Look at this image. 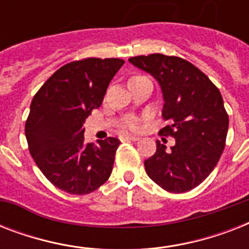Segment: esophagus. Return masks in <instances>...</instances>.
Masks as SVG:
<instances>
[{
  "label": "esophagus",
  "mask_w": 249,
  "mask_h": 249,
  "mask_svg": "<svg viewBox=\"0 0 249 249\" xmlns=\"http://www.w3.org/2000/svg\"><path fill=\"white\" fill-rule=\"evenodd\" d=\"M121 141H138L140 140V137L137 136H129V134H126V136H123L120 137Z\"/></svg>",
  "instance_id": "esophagus-1"
}]
</instances>
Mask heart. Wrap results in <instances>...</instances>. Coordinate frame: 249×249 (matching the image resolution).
<instances>
[{
	"label": "heart",
	"mask_w": 249,
	"mask_h": 249,
	"mask_svg": "<svg viewBox=\"0 0 249 249\" xmlns=\"http://www.w3.org/2000/svg\"><path fill=\"white\" fill-rule=\"evenodd\" d=\"M123 128L126 129V130H138L141 126V123L140 120H137V119H134V117H129V119H126V120L123 121V125H121Z\"/></svg>",
	"instance_id": "1"
}]
</instances>
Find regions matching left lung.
I'll return each instance as SVG.
<instances>
[{
	"label": "left lung",
	"instance_id": "8db88e82",
	"mask_svg": "<svg viewBox=\"0 0 249 249\" xmlns=\"http://www.w3.org/2000/svg\"><path fill=\"white\" fill-rule=\"evenodd\" d=\"M158 80L164 97L161 129L174 146L156 141L155 155L144 160L148 177L169 193L199 186L214 169L226 144L229 115L220 90L203 72L179 56L150 54L129 58Z\"/></svg>",
	"mask_w": 249,
	"mask_h": 249
}]
</instances>
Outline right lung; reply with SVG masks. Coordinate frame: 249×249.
<instances>
[{"instance_id": "1", "label": "right lung", "mask_w": 249, "mask_h": 249, "mask_svg": "<svg viewBox=\"0 0 249 249\" xmlns=\"http://www.w3.org/2000/svg\"><path fill=\"white\" fill-rule=\"evenodd\" d=\"M124 63L86 58L64 64L33 97L25 121L29 152L45 177L66 193H93L111 176L120 141L108 137L86 143L83 125Z\"/></svg>"}]
</instances>
